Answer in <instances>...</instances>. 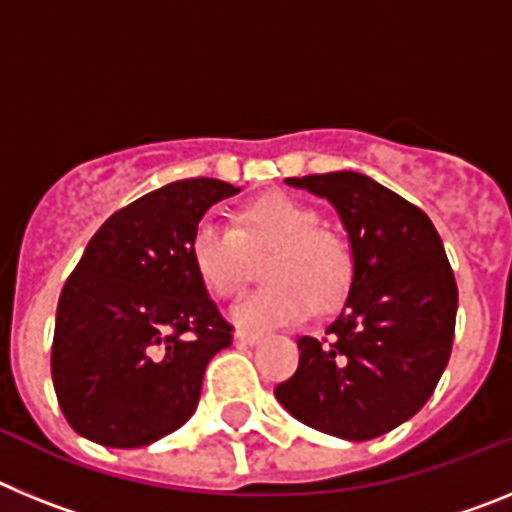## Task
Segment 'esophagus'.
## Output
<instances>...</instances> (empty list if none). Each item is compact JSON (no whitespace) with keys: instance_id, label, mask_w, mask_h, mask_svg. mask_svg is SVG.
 I'll use <instances>...</instances> for the list:
<instances>
[{"instance_id":"34e87169","label":"esophagus","mask_w":512,"mask_h":512,"mask_svg":"<svg viewBox=\"0 0 512 512\" xmlns=\"http://www.w3.org/2000/svg\"><path fill=\"white\" fill-rule=\"evenodd\" d=\"M235 341L243 343V346H256L261 341V333H248V330H238L235 333Z\"/></svg>"}]
</instances>
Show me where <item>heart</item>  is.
Masks as SVG:
<instances>
[{"label": "heart", "instance_id": "heart-1", "mask_svg": "<svg viewBox=\"0 0 512 512\" xmlns=\"http://www.w3.org/2000/svg\"><path fill=\"white\" fill-rule=\"evenodd\" d=\"M248 251L271 248L264 279L233 307L241 328L266 330L300 323L315 310L338 305L354 279V256L336 233L323 228L315 207L292 194H264L243 207L233 225L202 217L189 235V264L212 297L228 300L243 282Z\"/></svg>", "mask_w": 512, "mask_h": 512}]
</instances>
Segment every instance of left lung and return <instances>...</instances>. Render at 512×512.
Segmentation results:
<instances>
[{
	"label": "left lung",
	"mask_w": 512,
	"mask_h": 512,
	"mask_svg": "<svg viewBox=\"0 0 512 512\" xmlns=\"http://www.w3.org/2000/svg\"><path fill=\"white\" fill-rule=\"evenodd\" d=\"M287 184L336 207L354 279L323 341H297V372L274 395L315 431L369 441L413 418L436 390L454 343V271L431 217L369 176L330 171Z\"/></svg>",
	"instance_id": "1"
}]
</instances>
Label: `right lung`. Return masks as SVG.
<instances>
[{
	"label": "right lung",
	"instance_id": "obj_1",
	"mask_svg": "<svg viewBox=\"0 0 512 512\" xmlns=\"http://www.w3.org/2000/svg\"><path fill=\"white\" fill-rule=\"evenodd\" d=\"M238 192L207 176L171 182L107 217L87 243L63 284L51 351L58 405L79 436L138 449L192 418L233 328L194 277L189 235Z\"/></svg>",
	"mask_w": 512,
	"mask_h": 512
}]
</instances>
